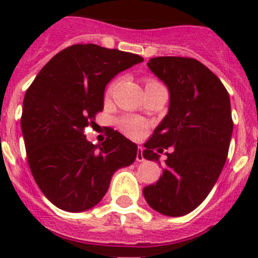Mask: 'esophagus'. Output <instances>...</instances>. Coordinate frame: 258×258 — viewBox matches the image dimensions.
Returning <instances> with one entry per match:
<instances>
[{
	"mask_svg": "<svg viewBox=\"0 0 258 258\" xmlns=\"http://www.w3.org/2000/svg\"><path fill=\"white\" fill-rule=\"evenodd\" d=\"M143 161H145V157H143V149H142V147H138L137 162H143Z\"/></svg>",
	"mask_w": 258,
	"mask_h": 258,
	"instance_id": "1",
	"label": "esophagus"
}]
</instances>
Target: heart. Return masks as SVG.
<instances>
[{
  "mask_svg": "<svg viewBox=\"0 0 258 258\" xmlns=\"http://www.w3.org/2000/svg\"><path fill=\"white\" fill-rule=\"evenodd\" d=\"M155 80H147V84L146 86H150V84H155ZM115 84L116 82H113L111 86L107 89V95H111L115 88ZM117 127L120 130L121 133L125 134L127 137L133 138V139H139L146 134L147 131V124L145 121L141 120L139 117H134V116H125L121 117L120 120L117 121Z\"/></svg>",
  "mask_w": 258,
  "mask_h": 258,
  "instance_id": "1",
  "label": "heart"
}]
</instances>
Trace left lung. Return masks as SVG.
Returning <instances> with one entry per match:
<instances>
[{"mask_svg":"<svg viewBox=\"0 0 258 258\" xmlns=\"http://www.w3.org/2000/svg\"><path fill=\"white\" fill-rule=\"evenodd\" d=\"M147 66L169 88L170 105L143 157L159 161L163 149H174L166 153L163 175L143 196L158 213L180 217L204 202L224 169L233 133L230 99L220 79L196 58L163 56Z\"/></svg>","mask_w":258,"mask_h":258,"instance_id":"left-lung-1","label":"left lung"}]
</instances>
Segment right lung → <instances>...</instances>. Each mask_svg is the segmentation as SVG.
<instances>
[{
	"label": "right lung",
	"mask_w": 258,
	"mask_h": 258,
	"mask_svg": "<svg viewBox=\"0 0 258 258\" xmlns=\"http://www.w3.org/2000/svg\"><path fill=\"white\" fill-rule=\"evenodd\" d=\"M143 61L135 53L95 44H75L50 58L24 97L21 130L36 183L61 210L93 208L113 172L130 166L138 146L117 131L100 145L87 141L104 107L105 86L121 71Z\"/></svg>",
	"instance_id": "right-lung-1"
}]
</instances>
